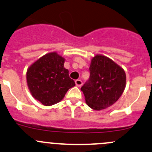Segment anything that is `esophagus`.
Segmentation results:
<instances>
[{"instance_id": "1", "label": "esophagus", "mask_w": 152, "mask_h": 152, "mask_svg": "<svg viewBox=\"0 0 152 152\" xmlns=\"http://www.w3.org/2000/svg\"><path fill=\"white\" fill-rule=\"evenodd\" d=\"M75 83H76V86L81 87L82 85V81L81 80V79H76V80L75 81Z\"/></svg>"}]
</instances>
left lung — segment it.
<instances>
[{
  "label": "left lung",
  "instance_id": "1",
  "mask_svg": "<svg viewBox=\"0 0 152 152\" xmlns=\"http://www.w3.org/2000/svg\"><path fill=\"white\" fill-rule=\"evenodd\" d=\"M89 70V79L81 88L87 104L96 110L110 107L119 99L126 88L124 70L102 55L92 58Z\"/></svg>",
  "mask_w": 152,
  "mask_h": 152
}]
</instances>
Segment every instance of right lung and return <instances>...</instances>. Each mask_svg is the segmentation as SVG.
<instances>
[{
  "label": "right lung",
  "mask_w": 152,
  "mask_h": 152,
  "mask_svg": "<svg viewBox=\"0 0 152 152\" xmlns=\"http://www.w3.org/2000/svg\"><path fill=\"white\" fill-rule=\"evenodd\" d=\"M64 58L53 52L41 57L28 68L26 82L32 96L44 105L59 102L75 82L64 67Z\"/></svg>",
  "instance_id": "1"
}]
</instances>
